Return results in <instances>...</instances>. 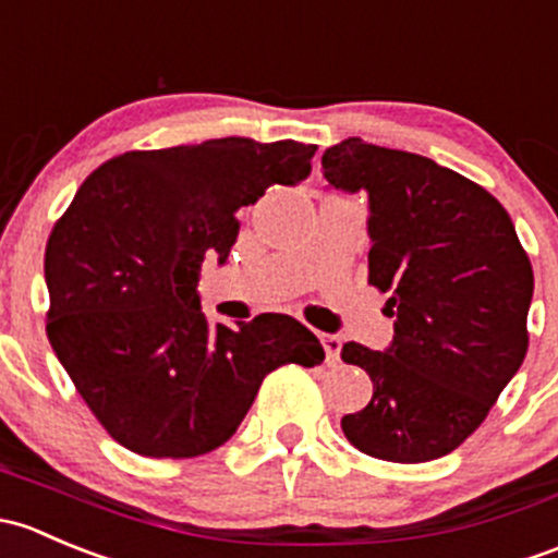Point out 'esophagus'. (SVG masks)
<instances>
[{
  "label": "esophagus",
  "instance_id": "1",
  "mask_svg": "<svg viewBox=\"0 0 558 558\" xmlns=\"http://www.w3.org/2000/svg\"><path fill=\"white\" fill-rule=\"evenodd\" d=\"M319 341H322V347H325L327 363H338V354H341V338H338V336H327V332H322Z\"/></svg>",
  "mask_w": 558,
  "mask_h": 558
}]
</instances>
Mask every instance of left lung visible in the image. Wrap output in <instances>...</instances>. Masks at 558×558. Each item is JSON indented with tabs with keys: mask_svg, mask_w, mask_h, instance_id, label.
Masks as SVG:
<instances>
[{
	"mask_svg": "<svg viewBox=\"0 0 558 558\" xmlns=\"http://www.w3.org/2000/svg\"><path fill=\"white\" fill-rule=\"evenodd\" d=\"M332 187L367 193V284L389 292L387 352L343 343L373 381L341 429L387 462H429L462 446L526 357L532 274L510 215L489 191L416 153L349 136L327 147Z\"/></svg>",
	"mask_w": 558,
	"mask_h": 558,
	"instance_id": "1",
	"label": "left lung"
}]
</instances>
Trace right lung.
<instances>
[{
  "instance_id": "add662e5",
  "label": "right lung",
  "mask_w": 558,
  "mask_h": 558,
  "mask_svg": "<svg viewBox=\"0 0 558 558\" xmlns=\"http://www.w3.org/2000/svg\"><path fill=\"white\" fill-rule=\"evenodd\" d=\"M317 145L244 136L131 150L80 185L45 246L48 341L80 398L129 451L191 459L226 444L263 378L325 349L287 314L206 322L198 268L236 244V211L298 185Z\"/></svg>"
}]
</instances>
